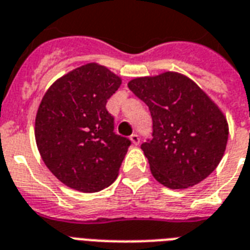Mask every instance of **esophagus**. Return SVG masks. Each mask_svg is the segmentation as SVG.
Wrapping results in <instances>:
<instances>
[{"label":"esophagus","mask_w":250,"mask_h":250,"mask_svg":"<svg viewBox=\"0 0 250 250\" xmlns=\"http://www.w3.org/2000/svg\"><path fill=\"white\" fill-rule=\"evenodd\" d=\"M130 141H131V143L134 145V146H138L139 141H141V139H139V137L137 134H131L130 135Z\"/></svg>","instance_id":"34e87169"}]
</instances>
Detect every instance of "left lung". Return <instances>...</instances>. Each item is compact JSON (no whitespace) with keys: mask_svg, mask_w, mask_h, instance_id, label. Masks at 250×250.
Wrapping results in <instances>:
<instances>
[{"mask_svg":"<svg viewBox=\"0 0 250 250\" xmlns=\"http://www.w3.org/2000/svg\"><path fill=\"white\" fill-rule=\"evenodd\" d=\"M127 87L151 112L152 139L142 151L156 181L187 189L211 175L228 141L227 119L218 104L177 71L137 77Z\"/></svg>","mask_w":250,"mask_h":250,"instance_id":"left-lung-1","label":"left lung"}]
</instances>
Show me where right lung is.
Segmentation results:
<instances>
[{
    "instance_id": "1",
    "label": "right lung",
    "mask_w": 250,
    "mask_h": 250,
    "mask_svg": "<svg viewBox=\"0 0 250 250\" xmlns=\"http://www.w3.org/2000/svg\"><path fill=\"white\" fill-rule=\"evenodd\" d=\"M123 79L98 62L52 83L39 104L35 139L42 162L66 187L96 193L119 176L130 141L113 131L107 100Z\"/></svg>"
}]
</instances>
